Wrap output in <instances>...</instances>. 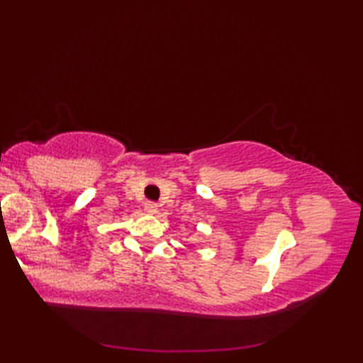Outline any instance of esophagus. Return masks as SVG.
<instances>
[{
  "mask_svg": "<svg viewBox=\"0 0 363 363\" xmlns=\"http://www.w3.org/2000/svg\"><path fill=\"white\" fill-rule=\"evenodd\" d=\"M145 211L148 213H156L157 212V204L152 203V201L145 203Z\"/></svg>",
  "mask_w": 363,
  "mask_h": 363,
  "instance_id": "esophagus-1",
  "label": "esophagus"
}]
</instances>
